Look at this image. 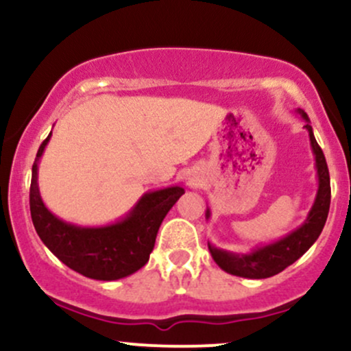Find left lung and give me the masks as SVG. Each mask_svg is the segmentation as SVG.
<instances>
[{"label":"left lung","instance_id":"1","mask_svg":"<svg viewBox=\"0 0 351 351\" xmlns=\"http://www.w3.org/2000/svg\"><path fill=\"white\" fill-rule=\"evenodd\" d=\"M297 114L305 120L304 128L308 132L310 147H312L313 158H315L317 170V195L313 199L307 217L299 228L285 234L280 239L272 243L257 245L249 252H231L226 249L216 247L215 244L208 243V249L211 252L213 261L231 276L244 277V279H267L284 271L285 267L300 259L305 252L312 247L320 236L322 229L327 221L330 209V175L328 167L322 148L318 147L315 135H313L312 125L308 115L304 110L297 108ZM211 217V209L206 208V219Z\"/></svg>","mask_w":351,"mask_h":351}]
</instances>
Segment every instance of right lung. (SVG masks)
Returning a JSON list of instances; mask_svg holds the SVG:
<instances>
[{"instance_id": "right-lung-1", "label": "right lung", "mask_w": 351, "mask_h": 351, "mask_svg": "<svg viewBox=\"0 0 351 351\" xmlns=\"http://www.w3.org/2000/svg\"><path fill=\"white\" fill-rule=\"evenodd\" d=\"M49 140L51 134L39 147L31 176L29 206L38 236L60 263L88 279L119 280L135 274L150 259L165 216L184 195V188L175 184L143 193L134 208L114 223H67L47 209L39 193V162Z\"/></svg>"}]
</instances>
